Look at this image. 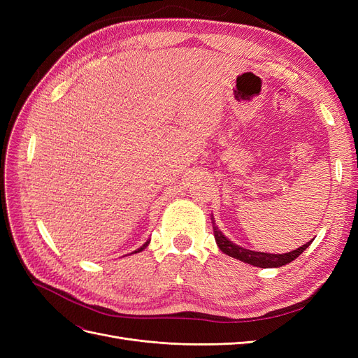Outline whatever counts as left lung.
Instances as JSON below:
<instances>
[{
	"mask_svg": "<svg viewBox=\"0 0 358 358\" xmlns=\"http://www.w3.org/2000/svg\"><path fill=\"white\" fill-rule=\"evenodd\" d=\"M212 225H213V234H215V241L216 243H218L220 249L227 254L230 255L233 258H237L241 259V262L243 263H248V264H252V266H257V267H280V266H285L288 263H291L292 259H296L305 249L312 243L308 242L303 246L294 249V251L291 252H287V254H266V252H254V251H249V249H245V248H241L234 245L233 242H230L227 237L218 230V227H216V224L213 222L212 220Z\"/></svg>",
	"mask_w": 358,
	"mask_h": 358,
	"instance_id": "1",
	"label": "left lung"
}]
</instances>
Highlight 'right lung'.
Masks as SVG:
<instances>
[{
    "label": "right lung",
    "mask_w": 358,
    "mask_h": 358,
    "mask_svg": "<svg viewBox=\"0 0 358 358\" xmlns=\"http://www.w3.org/2000/svg\"><path fill=\"white\" fill-rule=\"evenodd\" d=\"M148 245H149V241H148V242H146V243H145V245H143V246H142V248H138V249H137V251H136V252H140V251H143V249H145V248H146V246H148Z\"/></svg>",
    "instance_id": "obj_1"
}]
</instances>
